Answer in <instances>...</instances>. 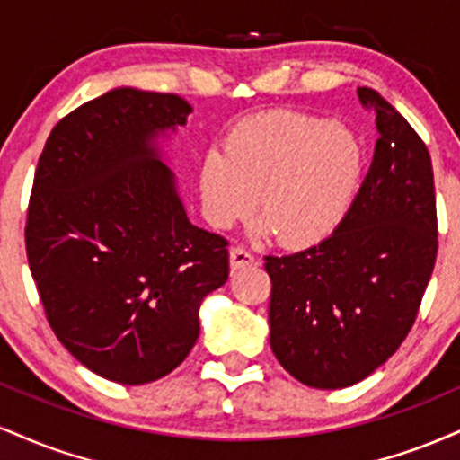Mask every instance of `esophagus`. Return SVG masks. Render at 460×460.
I'll list each match as a JSON object with an SVG mask.
<instances>
[{
	"label": "esophagus",
	"instance_id": "obj_1",
	"mask_svg": "<svg viewBox=\"0 0 460 460\" xmlns=\"http://www.w3.org/2000/svg\"><path fill=\"white\" fill-rule=\"evenodd\" d=\"M229 261H231V268L237 270V268L251 266V263L255 261V257H252L251 252L246 251V248L235 246V248H231V251H229Z\"/></svg>",
	"mask_w": 460,
	"mask_h": 460
}]
</instances>
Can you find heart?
I'll use <instances>...</instances> for the list:
<instances>
[{"mask_svg":"<svg viewBox=\"0 0 460 460\" xmlns=\"http://www.w3.org/2000/svg\"><path fill=\"white\" fill-rule=\"evenodd\" d=\"M363 172L355 131L296 110H272L237 123L223 149L200 164V197L216 226L252 212L292 246L314 244L341 223Z\"/></svg>","mask_w":460,"mask_h":460,"instance_id":"obj_1","label":"heart"}]
</instances>
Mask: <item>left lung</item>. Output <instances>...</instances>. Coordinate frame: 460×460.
<instances>
[{
    "label": "left lung",
    "mask_w": 460,
    "mask_h": 460,
    "mask_svg": "<svg viewBox=\"0 0 460 460\" xmlns=\"http://www.w3.org/2000/svg\"><path fill=\"white\" fill-rule=\"evenodd\" d=\"M376 114L374 160L350 209L320 244L266 255L270 348L296 381L350 387L398 350L420 314L439 248L430 153L392 103Z\"/></svg>",
    "instance_id": "1"
}]
</instances>
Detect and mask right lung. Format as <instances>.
Wrapping results in <instances>:
<instances>
[{
    "label": "right lung",
    "instance_id": "1",
    "mask_svg": "<svg viewBox=\"0 0 460 460\" xmlns=\"http://www.w3.org/2000/svg\"><path fill=\"white\" fill-rule=\"evenodd\" d=\"M190 112L179 94L116 88L66 114L39 157L30 272L62 346L108 381L171 374L229 279V242L190 223L153 145Z\"/></svg>",
    "mask_w": 460,
    "mask_h": 460
}]
</instances>
